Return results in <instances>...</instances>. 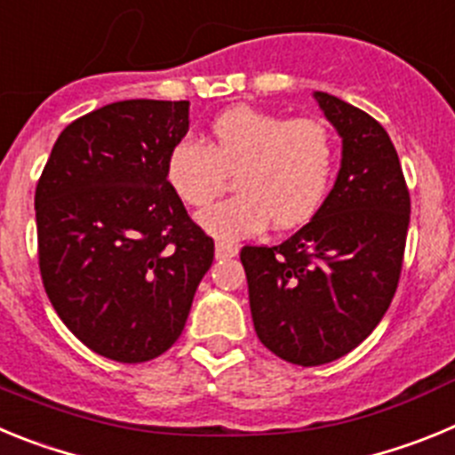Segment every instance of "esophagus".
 I'll return each instance as SVG.
<instances>
[{
	"mask_svg": "<svg viewBox=\"0 0 455 455\" xmlns=\"http://www.w3.org/2000/svg\"><path fill=\"white\" fill-rule=\"evenodd\" d=\"M236 255V248L230 243H216V259H230Z\"/></svg>",
	"mask_w": 455,
	"mask_h": 455,
	"instance_id": "esophagus-1",
	"label": "esophagus"
}]
</instances>
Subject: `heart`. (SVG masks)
I'll return each instance as SVG.
<instances>
[{
	"label": "heart",
	"mask_w": 455,
	"mask_h": 455,
	"mask_svg": "<svg viewBox=\"0 0 455 455\" xmlns=\"http://www.w3.org/2000/svg\"><path fill=\"white\" fill-rule=\"evenodd\" d=\"M335 166L331 132L309 118L287 120L235 107L209 124L204 146L178 140L166 156V180L188 207H207L235 172L239 193L198 216L207 235L239 241L273 228H296L323 203Z\"/></svg>",
	"instance_id": "b5f03b06"
}]
</instances>
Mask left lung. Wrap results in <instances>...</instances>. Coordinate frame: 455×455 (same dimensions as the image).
I'll use <instances>...</instances> for the list:
<instances>
[{"instance_id":"1","label":"left lung","mask_w":455,"mask_h":455,"mask_svg":"<svg viewBox=\"0 0 455 455\" xmlns=\"http://www.w3.org/2000/svg\"><path fill=\"white\" fill-rule=\"evenodd\" d=\"M315 100L341 139V164L316 214L280 246L241 248L255 332L291 364L351 353L394 299L410 193L383 124L331 92Z\"/></svg>"}]
</instances>
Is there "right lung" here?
<instances>
[{"mask_svg": "<svg viewBox=\"0 0 455 455\" xmlns=\"http://www.w3.org/2000/svg\"><path fill=\"white\" fill-rule=\"evenodd\" d=\"M187 132V100L107 104L59 134L36 187L47 299L72 335L116 363H148L178 341L214 262V241L166 180Z\"/></svg>", "mask_w": 455, "mask_h": 455, "instance_id": "add662e5", "label": "right lung"}]
</instances>
